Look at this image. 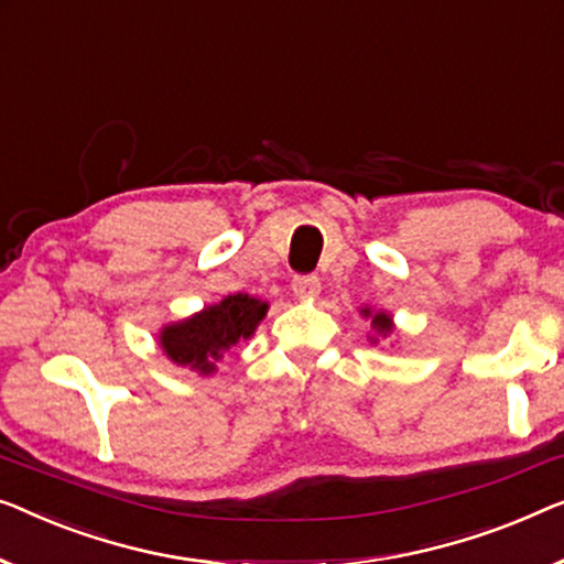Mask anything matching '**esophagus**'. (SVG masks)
<instances>
[{"label": "esophagus", "instance_id": "esophagus-1", "mask_svg": "<svg viewBox=\"0 0 564 564\" xmlns=\"http://www.w3.org/2000/svg\"><path fill=\"white\" fill-rule=\"evenodd\" d=\"M292 292H295L300 300H315L321 295V280L313 274H300L292 280Z\"/></svg>", "mask_w": 564, "mask_h": 564}]
</instances>
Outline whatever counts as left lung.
Segmentation results:
<instances>
[{
    "instance_id": "obj_1",
    "label": "left lung",
    "mask_w": 564,
    "mask_h": 564,
    "mask_svg": "<svg viewBox=\"0 0 564 564\" xmlns=\"http://www.w3.org/2000/svg\"><path fill=\"white\" fill-rule=\"evenodd\" d=\"M361 315H364V317H371V328L377 330L379 336H383V338H387L389 333L394 330V323H391V315L381 313V310H379V313H373L371 307H364V310H361ZM371 340L377 343V338H371Z\"/></svg>"
}]
</instances>
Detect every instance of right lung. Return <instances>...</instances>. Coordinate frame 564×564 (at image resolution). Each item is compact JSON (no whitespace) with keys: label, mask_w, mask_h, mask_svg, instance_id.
<instances>
[{"label":"right lung","mask_w":564,"mask_h":564,"mask_svg":"<svg viewBox=\"0 0 564 564\" xmlns=\"http://www.w3.org/2000/svg\"><path fill=\"white\" fill-rule=\"evenodd\" d=\"M267 307L264 300L241 292L228 295L181 323L165 325L160 330V348L173 364L208 377L216 371V361H221L228 348L254 336Z\"/></svg>","instance_id":"1"}]
</instances>
